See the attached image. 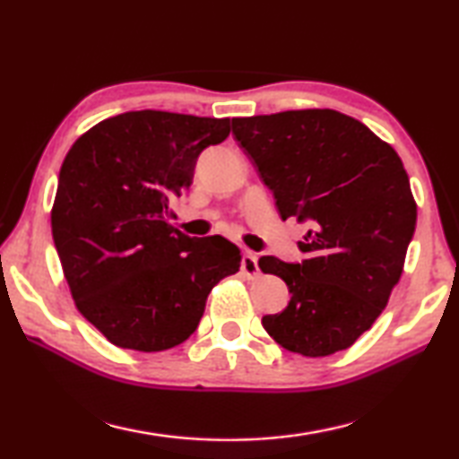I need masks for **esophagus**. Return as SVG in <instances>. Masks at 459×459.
<instances>
[{
    "mask_svg": "<svg viewBox=\"0 0 459 459\" xmlns=\"http://www.w3.org/2000/svg\"><path fill=\"white\" fill-rule=\"evenodd\" d=\"M240 269H243L247 275H257L259 273L257 257H255L251 251H245L243 253V259H240Z\"/></svg>",
    "mask_w": 459,
    "mask_h": 459,
    "instance_id": "1",
    "label": "esophagus"
}]
</instances>
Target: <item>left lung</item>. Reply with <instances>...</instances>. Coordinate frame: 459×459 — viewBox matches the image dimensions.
Returning <instances> with one entry per match:
<instances>
[{
  "label": "left lung",
  "instance_id": "1",
  "mask_svg": "<svg viewBox=\"0 0 459 459\" xmlns=\"http://www.w3.org/2000/svg\"><path fill=\"white\" fill-rule=\"evenodd\" d=\"M232 135L281 219L307 222L301 263L261 257L291 299L263 328L309 359L346 351L383 314L413 238L417 204L391 145L333 108L232 119Z\"/></svg>",
  "mask_w": 459,
  "mask_h": 459
}]
</instances>
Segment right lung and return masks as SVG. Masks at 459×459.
Here are the masks:
<instances>
[{
	"instance_id": "1",
	"label": "right lung",
	"mask_w": 459,
	"mask_h": 459,
	"mask_svg": "<svg viewBox=\"0 0 459 459\" xmlns=\"http://www.w3.org/2000/svg\"><path fill=\"white\" fill-rule=\"evenodd\" d=\"M229 119L129 111L76 139L62 161L52 237L79 312L119 348L161 352L188 340L240 251L221 235L188 237L169 202L190 188L198 155Z\"/></svg>"
}]
</instances>
